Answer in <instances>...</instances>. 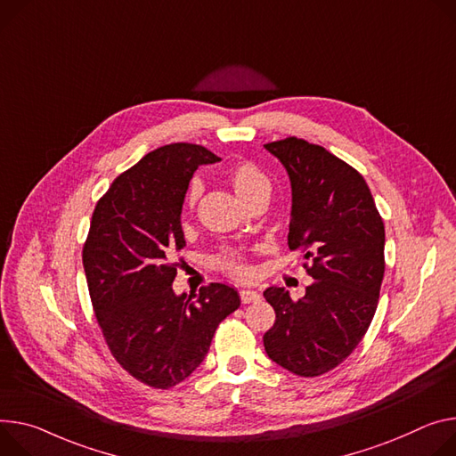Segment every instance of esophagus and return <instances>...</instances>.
Masks as SVG:
<instances>
[{
	"instance_id": "34e87169",
	"label": "esophagus",
	"mask_w": 456,
	"mask_h": 456,
	"mask_svg": "<svg viewBox=\"0 0 456 456\" xmlns=\"http://www.w3.org/2000/svg\"><path fill=\"white\" fill-rule=\"evenodd\" d=\"M240 298L243 304H251V302H258L262 298V295L258 291H253V289H241Z\"/></svg>"
}]
</instances>
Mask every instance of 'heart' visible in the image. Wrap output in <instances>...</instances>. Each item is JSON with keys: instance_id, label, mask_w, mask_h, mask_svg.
<instances>
[{"instance_id": "obj_1", "label": "heart", "mask_w": 456, "mask_h": 456, "mask_svg": "<svg viewBox=\"0 0 456 456\" xmlns=\"http://www.w3.org/2000/svg\"><path fill=\"white\" fill-rule=\"evenodd\" d=\"M229 182L234 189V192L238 194V198L245 203L249 201L251 198H255L256 194L262 192H269L271 191V182L269 178L256 167L255 163L251 161H240L236 163L234 167H231L229 171ZM201 192V185L198 182H194L189 189V201H196L200 198ZM216 265L225 269L227 273L234 274V276H249L251 269L247 265L240 255L225 251L216 258Z\"/></svg>"}]
</instances>
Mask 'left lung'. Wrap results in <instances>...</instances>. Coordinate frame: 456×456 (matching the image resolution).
Returning <instances> with one entry per match:
<instances>
[{"instance_id":"left-lung-1","label":"left lung","mask_w":456,"mask_h":456,"mask_svg":"<svg viewBox=\"0 0 456 456\" xmlns=\"http://www.w3.org/2000/svg\"><path fill=\"white\" fill-rule=\"evenodd\" d=\"M291 180L289 249H304L314 281L295 302L269 287L276 313L264 335L267 356L298 377H320L360 344L384 280V222L358 171L320 145L285 138L264 145Z\"/></svg>"}]
</instances>
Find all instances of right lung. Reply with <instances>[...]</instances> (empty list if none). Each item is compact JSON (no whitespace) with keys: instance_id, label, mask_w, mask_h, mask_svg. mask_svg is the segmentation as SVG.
I'll return each instance as SVG.
<instances>
[{"instance_id":"add662e5","label":"right lung","mask_w":456,"mask_h":456,"mask_svg":"<svg viewBox=\"0 0 456 456\" xmlns=\"http://www.w3.org/2000/svg\"><path fill=\"white\" fill-rule=\"evenodd\" d=\"M218 159L201 145H163L119 175L93 213L84 269L98 323L118 363L154 389L183 382L240 307L225 283L201 287L194 300L173 291L189 182Z\"/></svg>"}]
</instances>
